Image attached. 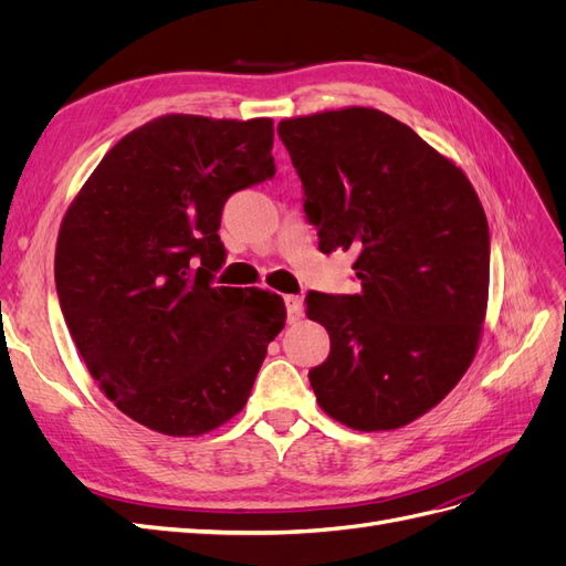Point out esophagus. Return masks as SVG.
Returning a JSON list of instances; mask_svg holds the SVG:
<instances>
[{
    "instance_id": "obj_1",
    "label": "esophagus",
    "mask_w": 566,
    "mask_h": 566,
    "mask_svg": "<svg viewBox=\"0 0 566 566\" xmlns=\"http://www.w3.org/2000/svg\"><path fill=\"white\" fill-rule=\"evenodd\" d=\"M285 312H287V321L295 323L302 318V300L297 295H287L285 297Z\"/></svg>"
}]
</instances>
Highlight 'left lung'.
Returning a JSON list of instances; mask_svg holds the SVG:
<instances>
[{
    "mask_svg": "<svg viewBox=\"0 0 566 566\" xmlns=\"http://www.w3.org/2000/svg\"><path fill=\"white\" fill-rule=\"evenodd\" d=\"M318 250H354L356 295H306L331 354L310 370L318 406L352 430H397L470 368L489 300V224L472 184L375 108L279 123Z\"/></svg>",
    "mask_w": 566,
    "mask_h": 566,
    "instance_id": "8db88e82",
    "label": "left lung"
}]
</instances>
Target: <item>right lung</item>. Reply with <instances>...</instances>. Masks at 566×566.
Wrapping results in <instances>:
<instances>
[{"label":"right lung","instance_id":"obj_1","mask_svg":"<svg viewBox=\"0 0 566 566\" xmlns=\"http://www.w3.org/2000/svg\"><path fill=\"white\" fill-rule=\"evenodd\" d=\"M269 117L163 115L119 139L67 208L61 312L92 378L132 420L198 437L241 413L285 304L214 287L224 202L276 175Z\"/></svg>","mask_w":566,"mask_h":566}]
</instances>
